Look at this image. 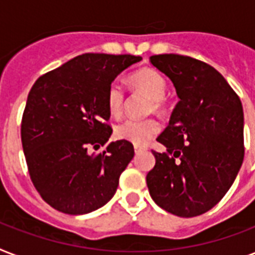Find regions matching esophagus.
Returning a JSON list of instances; mask_svg holds the SVG:
<instances>
[{"instance_id":"34e87169","label":"esophagus","mask_w":255,"mask_h":255,"mask_svg":"<svg viewBox=\"0 0 255 255\" xmlns=\"http://www.w3.org/2000/svg\"><path fill=\"white\" fill-rule=\"evenodd\" d=\"M147 148L145 147H139V145H135V153H140V152L145 151Z\"/></svg>"}]
</instances>
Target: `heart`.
<instances>
[{"mask_svg":"<svg viewBox=\"0 0 255 255\" xmlns=\"http://www.w3.org/2000/svg\"><path fill=\"white\" fill-rule=\"evenodd\" d=\"M129 81L137 90L143 91L152 99V110L160 112L165 106L167 79L155 69H141L131 75ZM126 92L119 83H111L107 90V106L114 116H120L124 111ZM160 132V124L155 119H127L118 124L115 136L135 145H145Z\"/></svg>","mask_w":255,"mask_h":255,"instance_id":"1","label":"heart"}]
</instances>
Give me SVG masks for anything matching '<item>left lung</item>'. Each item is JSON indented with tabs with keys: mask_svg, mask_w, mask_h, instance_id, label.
<instances>
[{
	"mask_svg": "<svg viewBox=\"0 0 255 255\" xmlns=\"http://www.w3.org/2000/svg\"><path fill=\"white\" fill-rule=\"evenodd\" d=\"M149 62L173 82L177 96L169 126L152 151L147 174L152 200L178 217H196L216 206L237 177L245 155L244 110L225 78L205 62L178 54Z\"/></svg>",
	"mask_w": 255,
	"mask_h": 255,
	"instance_id": "8db88e82",
	"label": "left lung"
}]
</instances>
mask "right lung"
I'll return each instance as SVG.
<instances>
[{"label": "right lung", "mask_w": 255, "mask_h": 255, "mask_svg": "<svg viewBox=\"0 0 255 255\" xmlns=\"http://www.w3.org/2000/svg\"><path fill=\"white\" fill-rule=\"evenodd\" d=\"M141 57L82 54L39 77L27 95L21 140L27 170L41 197L66 214H86L106 205L135 152L112 133L107 90Z\"/></svg>", "instance_id": "right-lung-1"}]
</instances>
